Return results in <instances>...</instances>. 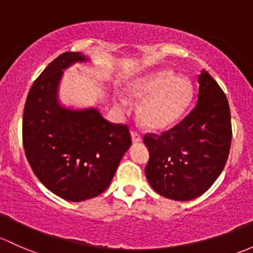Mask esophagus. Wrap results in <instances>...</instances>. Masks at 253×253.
<instances>
[{
    "label": "esophagus",
    "mask_w": 253,
    "mask_h": 253,
    "mask_svg": "<svg viewBox=\"0 0 253 253\" xmlns=\"http://www.w3.org/2000/svg\"><path fill=\"white\" fill-rule=\"evenodd\" d=\"M131 137H132V142H133V143H139V142H142V135L138 133V132L132 131V132H131Z\"/></svg>",
    "instance_id": "1"
}]
</instances>
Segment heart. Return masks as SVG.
<instances>
[{
	"label": "heart",
	"instance_id": "1",
	"mask_svg": "<svg viewBox=\"0 0 253 253\" xmlns=\"http://www.w3.org/2000/svg\"><path fill=\"white\" fill-rule=\"evenodd\" d=\"M127 97L142 100L138 119L145 128L160 131L177 124L193 100V84L187 76H174L169 69L151 71L127 84Z\"/></svg>",
	"mask_w": 253,
	"mask_h": 253
}]
</instances>
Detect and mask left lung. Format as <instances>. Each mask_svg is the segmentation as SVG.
<instances>
[{
  "instance_id": "obj_1",
  "label": "left lung",
  "mask_w": 253,
  "mask_h": 253,
  "mask_svg": "<svg viewBox=\"0 0 253 253\" xmlns=\"http://www.w3.org/2000/svg\"><path fill=\"white\" fill-rule=\"evenodd\" d=\"M195 108L161 135L148 133L145 175L167 199L188 201L203 195L222 173L232 143L230 109L224 92L207 71L199 75Z\"/></svg>"
}]
</instances>
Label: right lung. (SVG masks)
Segmentation results:
<instances>
[{"label":"right lung","instance_id":"obj_1","mask_svg":"<svg viewBox=\"0 0 253 253\" xmlns=\"http://www.w3.org/2000/svg\"><path fill=\"white\" fill-rule=\"evenodd\" d=\"M88 58L65 52L48 64L29 91L23 114V144L34 173L68 201L87 200L111 183L132 140L126 125L111 124L94 108L60 105L63 70Z\"/></svg>","mask_w":253,"mask_h":253}]
</instances>
